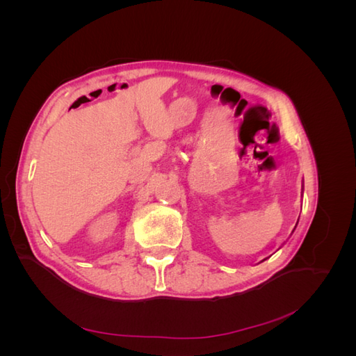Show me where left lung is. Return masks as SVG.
I'll return each mask as SVG.
<instances>
[{
  "instance_id": "left-lung-1",
  "label": "left lung",
  "mask_w": 356,
  "mask_h": 356,
  "mask_svg": "<svg viewBox=\"0 0 356 356\" xmlns=\"http://www.w3.org/2000/svg\"><path fill=\"white\" fill-rule=\"evenodd\" d=\"M297 222H298V221H297Z\"/></svg>"
}]
</instances>
